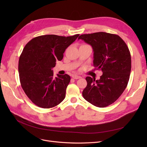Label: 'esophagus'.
Instances as JSON below:
<instances>
[{
    "instance_id": "obj_1",
    "label": "esophagus",
    "mask_w": 147,
    "mask_h": 147,
    "mask_svg": "<svg viewBox=\"0 0 147 147\" xmlns=\"http://www.w3.org/2000/svg\"><path fill=\"white\" fill-rule=\"evenodd\" d=\"M72 78L74 79H79L81 78V76H79L78 75H74L72 76Z\"/></svg>"
}]
</instances>
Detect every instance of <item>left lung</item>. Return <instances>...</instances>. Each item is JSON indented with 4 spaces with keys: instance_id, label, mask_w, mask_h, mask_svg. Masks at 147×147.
I'll list each match as a JSON object with an SVG mask.
<instances>
[{
    "instance_id": "obj_1",
    "label": "left lung",
    "mask_w": 147,
    "mask_h": 147,
    "mask_svg": "<svg viewBox=\"0 0 147 147\" xmlns=\"http://www.w3.org/2000/svg\"><path fill=\"white\" fill-rule=\"evenodd\" d=\"M94 51L95 69L102 75L99 80L86 77L83 98L96 107L104 108L114 103L125 90L131 71V56L127 45L118 35L97 32L80 35Z\"/></svg>"
}]
</instances>
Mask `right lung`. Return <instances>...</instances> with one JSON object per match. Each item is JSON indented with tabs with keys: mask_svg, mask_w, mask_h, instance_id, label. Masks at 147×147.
<instances>
[{
	"mask_svg": "<svg viewBox=\"0 0 147 147\" xmlns=\"http://www.w3.org/2000/svg\"><path fill=\"white\" fill-rule=\"evenodd\" d=\"M79 36L43 35L25 46L19 59L20 80L25 94L36 105L49 109L64 99L70 77L57 74L55 78L52 68L57 61L63 59L65 49Z\"/></svg>",
	"mask_w": 147,
	"mask_h": 147,
	"instance_id": "1",
	"label": "right lung"
}]
</instances>
